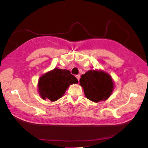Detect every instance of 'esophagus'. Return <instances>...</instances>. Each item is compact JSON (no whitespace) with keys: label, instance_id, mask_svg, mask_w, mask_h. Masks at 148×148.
<instances>
[{"label":"esophagus","instance_id":"1","mask_svg":"<svg viewBox=\"0 0 148 148\" xmlns=\"http://www.w3.org/2000/svg\"><path fill=\"white\" fill-rule=\"evenodd\" d=\"M76 77H77V79H78V81H79V78H80V75H76Z\"/></svg>","mask_w":148,"mask_h":148}]
</instances>
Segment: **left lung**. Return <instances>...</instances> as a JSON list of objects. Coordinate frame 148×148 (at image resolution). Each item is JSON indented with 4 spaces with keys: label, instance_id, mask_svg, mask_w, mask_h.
I'll return each instance as SVG.
<instances>
[{
    "label": "left lung",
    "instance_id": "obj_1",
    "mask_svg": "<svg viewBox=\"0 0 148 148\" xmlns=\"http://www.w3.org/2000/svg\"><path fill=\"white\" fill-rule=\"evenodd\" d=\"M79 83L86 97L96 102L108 99L114 89V83L110 76L106 72L96 70L88 71L84 75H82Z\"/></svg>",
    "mask_w": 148,
    "mask_h": 148
}]
</instances>
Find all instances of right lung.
I'll return each instance as SVG.
<instances>
[{
	"label": "right lung",
	"mask_w": 148,
	"mask_h": 148,
	"mask_svg": "<svg viewBox=\"0 0 148 148\" xmlns=\"http://www.w3.org/2000/svg\"><path fill=\"white\" fill-rule=\"evenodd\" d=\"M78 83L77 78L69 70L56 68L40 78L39 92L43 99L47 98L52 102L56 101L64 95L70 84Z\"/></svg>",
	"instance_id": "add662e5"
}]
</instances>
